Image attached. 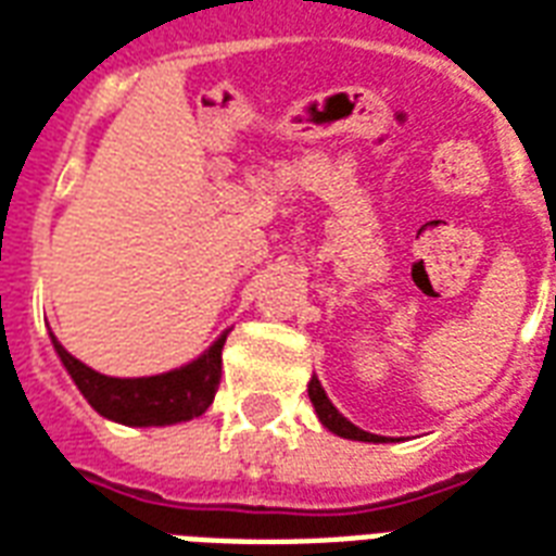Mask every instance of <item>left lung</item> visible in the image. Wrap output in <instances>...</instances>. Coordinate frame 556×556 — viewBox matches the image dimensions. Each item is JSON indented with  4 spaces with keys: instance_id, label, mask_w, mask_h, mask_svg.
Here are the masks:
<instances>
[{
    "instance_id": "8db88e82",
    "label": "left lung",
    "mask_w": 556,
    "mask_h": 556,
    "mask_svg": "<svg viewBox=\"0 0 556 556\" xmlns=\"http://www.w3.org/2000/svg\"><path fill=\"white\" fill-rule=\"evenodd\" d=\"M307 395H311L313 407H316V416H319V421H323L325 428L331 433H337V437H342V440H357V442H387L383 437H378V433H369V431H361L357 425H352V421L345 419L337 407L331 404V399L325 395L323 383H319V378L313 375L311 383H307Z\"/></svg>"
}]
</instances>
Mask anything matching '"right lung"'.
<instances>
[{"label":"right lung","mask_w":556,"mask_h":556,"mask_svg":"<svg viewBox=\"0 0 556 556\" xmlns=\"http://www.w3.org/2000/svg\"><path fill=\"white\" fill-rule=\"evenodd\" d=\"M228 331L219 333V340L193 363H187L173 372L152 375V378H111L75 361L52 333L58 357L66 366V372L81 390L87 404L99 416L128 428H152V425H175L202 416L219 390L223 378V345Z\"/></svg>","instance_id":"add662e5"}]
</instances>
